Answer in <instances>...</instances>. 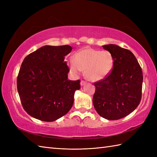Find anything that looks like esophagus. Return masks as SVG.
<instances>
[{
    "mask_svg": "<svg viewBox=\"0 0 157 157\" xmlns=\"http://www.w3.org/2000/svg\"><path fill=\"white\" fill-rule=\"evenodd\" d=\"M86 83V82H85L84 80H82L80 82V84H81V86H84Z\"/></svg>",
    "mask_w": 157,
    "mask_h": 157,
    "instance_id": "esophagus-1",
    "label": "esophagus"
}]
</instances>
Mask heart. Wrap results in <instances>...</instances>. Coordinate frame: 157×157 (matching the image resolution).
Masks as SVG:
<instances>
[{
  "instance_id": "obj_1",
  "label": "heart",
  "mask_w": 157,
  "mask_h": 157,
  "mask_svg": "<svg viewBox=\"0 0 157 157\" xmlns=\"http://www.w3.org/2000/svg\"><path fill=\"white\" fill-rule=\"evenodd\" d=\"M113 65L114 59L111 52L90 48L79 51L75 55L74 59L69 61L71 71L78 73L84 71L86 78L93 82L106 78L111 72Z\"/></svg>"
}]
</instances>
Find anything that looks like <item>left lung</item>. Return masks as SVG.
Returning <instances> with one entry per match:
<instances>
[{
  "instance_id": "left-lung-1",
  "label": "left lung",
  "mask_w": 157,
  "mask_h": 157,
  "mask_svg": "<svg viewBox=\"0 0 157 157\" xmlns=\"http://www.w3.org/2000/svg\"><path fill=\"white\" fill-rule=\"evenodd\" d=\"M111 53L114 65L110 74L94 82L93 105L102 117L117 120L137 108L142 98L143 74L133 53L115 44L102 46Z\"/></svg>"
}]
</instances>
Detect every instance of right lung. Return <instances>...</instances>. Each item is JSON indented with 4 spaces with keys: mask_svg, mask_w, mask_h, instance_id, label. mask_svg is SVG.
Here are the masks:
<instances>
[{
    "mask_svg": "<svg viewBox=\"0 0 157 157\" xmlns=\"http://www.w3.org/2000/svg\"><path fill=\"white\" fill-rule=\"evenodd\" d=\"M71 46H44L23 60L17 87L23 109L43 121H53L68 113L80 80L67 79L69 68L65 56Z\"/></svg>",
    "mask_w": 157,
    "mask_h": 157,
    "instance_id": "obj_1",
    "label": "right lung"
}]
</instances>
